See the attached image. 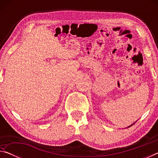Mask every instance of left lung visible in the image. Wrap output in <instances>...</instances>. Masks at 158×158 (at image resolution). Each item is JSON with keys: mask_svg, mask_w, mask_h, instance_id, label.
<instances>
[{"mask_svg": "<svg viewBox=\"0 0 158 158\" xmlns=\"http://www.w3.org/2000/svg\"><path fill=\"white\" fill-rule=\"evenodd\" d=\"M134 124H135V123H133V124H132V125H130V126H128L127 127H131V126H132V125H134Z\"/></svg>", "mask_w": 158, "mask_h": 158, "instance_id": "left-lung-1", "label": "left lung"}]
</instances>
